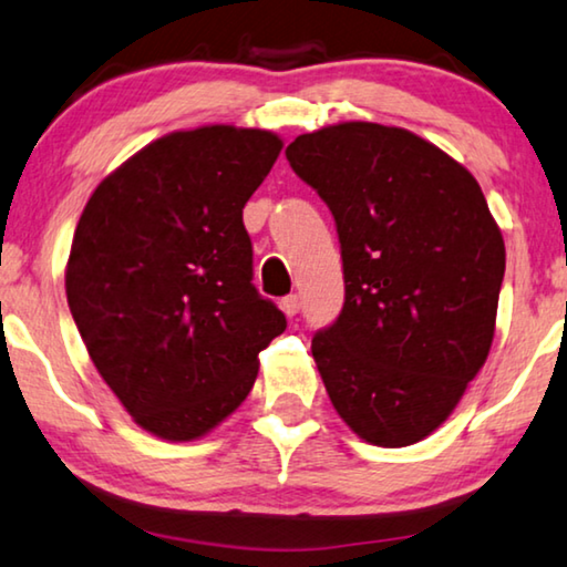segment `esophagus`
Listing matches in <instances>:
<instances>
[{
  "mask_svg": "<svg viewBox=\"0 0 567 567\" xmlns=\"http://www.w3.org/2000/svg\"><path fill=\"white\" fill-rule=\"evenodd\" d=\"M280 308L285 310V316H298V312H300V298H298V295H287V298H282L280 300Z\"/></svg>",
  "mask_w": 567,
  "mask_h": 567,
  "instance_id": "obj_1",
  "label": "esophagus"
}]
</instances>
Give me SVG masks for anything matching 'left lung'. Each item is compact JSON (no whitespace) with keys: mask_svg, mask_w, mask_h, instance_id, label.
Returning a JSON list of instances; mask_svg holds the SVG:
<instances>
[{"mask_svg":"<svg viewBox=\"0 0 567 567\" xmlns=\"http://www.w3.org/2000/svg\"><path fill=\"white\" fill-rule=\"evenodd\" d=\"M333 214L343 308L312 336L326 392L367 443L441 427L492 349L504 239L476 177L417 134L346 122L285 150Z\"/></svg>","mask_w":567,"mask_h":567,"instance_id":"1","label":"left lung"}]
</instances>
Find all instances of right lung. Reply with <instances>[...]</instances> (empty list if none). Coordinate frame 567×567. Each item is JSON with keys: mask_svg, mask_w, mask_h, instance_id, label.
<instances>
[{"mask_svg": "<svg viewBox=\"0 0 567 567\" xmlns=\"http://www.w3.org/2000/svg\"><path fill=\"white\" fill-rule=\"evenodd\" d=\"M272 132H173L112 173L75 226L68 308L89 357L137 425L196 441L255 386L287 328L255 287L244 206L272 171Z\"/></svg>", "mask_w": 567, "mask_h": 567, "instance_id": "1", "label": "right lung"}]
</instances>
